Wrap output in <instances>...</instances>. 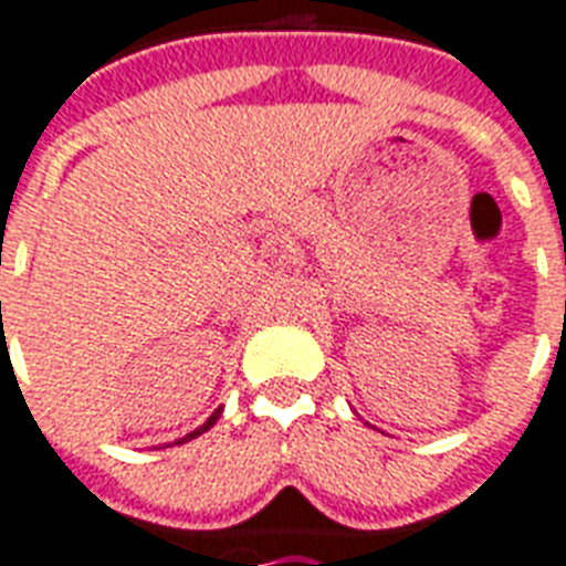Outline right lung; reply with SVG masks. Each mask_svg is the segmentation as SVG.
<instances>
[{"instance_id":"right-lung-1","label":"right lung","mask_w":566,"mask_h":566,"mask_svg":"<svg viewBox=\"0 0 566 566\" xmlns=\"http://www.w3.org/2000/svg\"><path fill=\"white\" fill-rule=\"evenodd\" d=\"M216 418H219V409H216L213 416L207 418L205 424L198 427V430H192V433H187V437H184V439H178V446H180V442H189V439H196V437H201V433H205V430H210V427H213V424H216Z\"/></svg>"}]
</instances>
